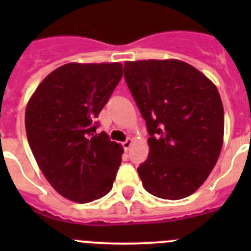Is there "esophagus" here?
I'll return each mask as SVG.
<instances>
[{
  "mask_svg": "<svg viewBox=\"0 0 251 251\" xmlns=\"http://www.w3.org/2000/svg\"><path fill=\"white\" fill-rule=\"evenodd\" d=\"M132 143H133V140H131V138H127V140H126L125 142H123L124 149H125V151H127L128 149H130V147L132 146Z\"/></svg>",
  "mask_w": 251,
  "mask_h": 251,
  "instance_id": "esophagus-1",
  "label": "esophagus"
}]
</instances>
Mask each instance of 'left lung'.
<instances>
[{"instance_id":"obj_1","label":"left lung","mask_w":251,"mask_h":251,"mask_svg":"<svg viewBox=\"0 0 251 251\" xmlns=\"http://www.w3.org/2000/svg\"><path fill=\"white\" fill-rule=\"evenodd\" d=\"M126 83L146 120L149 155L137 169L144 189L186 198L206 181L224 144V105L210 78L178 59L125 62Z\"/></svg>"}]
</instances>
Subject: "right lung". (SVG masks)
Returning a JSON list of instances; mask_svg holds the SVG:
<instances>
[{"instance_id":"1","label":"right lung","mask_w":251,"mask_h":251,"mask_svg":"<svg viewBox=\"0 0 251 251\" xmlns=\"http://www.w3.org/2000/svg\"><path fill=\"white\" fill-rule=\"evenodd\" d=\"M121 76V63H69L48 74L27 102L25 128L37 165L75 203L102 198L113 187L124 149L96 133V118Z\"/></svg>"}]
</instances>
